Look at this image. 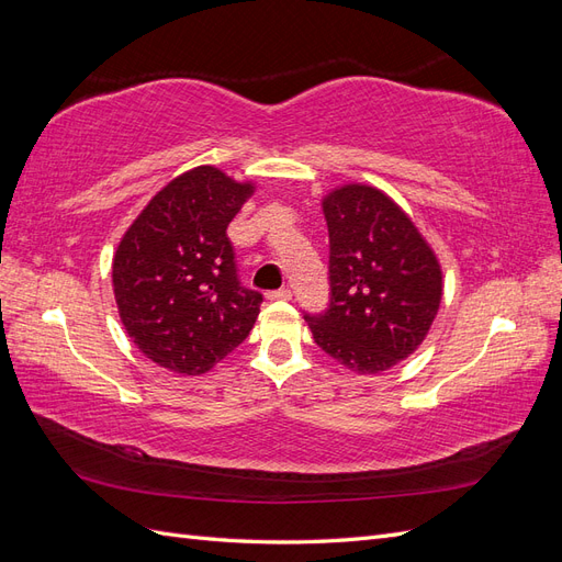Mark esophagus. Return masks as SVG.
Wrapping results in <instances>:
<instances>
[{"instance_id":"obj_1","label":"esophagus","mask_w":562,"mask_h":562,"mask_svg":"<svg viewBox=\"0 0 562 562\" xmlns=\"http://www.w3.org/2000/svg\"><path fill=\"white\" fill-rule=\"evenodd\" d=\"M293 293L288 291V288H279V291H271L267 293V300H291Z\"/></svg>"}]
</instances>
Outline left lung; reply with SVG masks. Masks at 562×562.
Wrapping results in <instances>:
<instances>
[{
  "instance_id": "1",
  "label": "left lung",
  "mask_w": 562,
  "mask_h": 562,
  "mask_svg": "<svg viewBox=\"0 0 562 562\" xmlns=\"http://www.w3.org/2000/svg\"><path fill=\"white\" fill-rule=\"evenodd\" d=\"M323 213L330 300L326 312H304V321L335 361L375 375L422 345L443 277L411 217L375 187H339L323 199Z\"/></svg>"
}]
</instances>
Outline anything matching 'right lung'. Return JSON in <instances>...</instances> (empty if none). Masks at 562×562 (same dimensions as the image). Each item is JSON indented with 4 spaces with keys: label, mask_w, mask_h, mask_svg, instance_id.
<instances>
[{
    "label": "right lung",
    "mask_w": 562,
    "mask_h": 562,
    "mask_svg": "<svg viewBox=\"0 0 562 562\" xmlns=\"http://www.w3.org/2000/svg\"><path fill=\"white\" fill-rule=\"evenodd\" d=\"M250 194L252 184L199 166L168 182L124 234L114 297L147 359L201 375L248 337L262 293L241 285L227 227Z\"/></svg>",
    "instance_id": "right-lung-1"
}]
</instances>
